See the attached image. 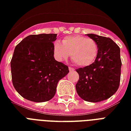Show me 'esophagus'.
I'll list each match as a JSON object with an SVG mask.
<instances>
[{
    "mask_svg": "<svg viewBox=\"0 0 131 131\" xmlns=\"http://www.w3.org/2000/svg\"><path fill=\"white\" fill-rule=\"evenodd\" d=\"M69 71H75V69L69 67Z\"/></svg>",
    "mask_w": 131,
    "mask_h": 131,
    "instance_id": "1",
    "label": "esophagus"
}]
</instances>
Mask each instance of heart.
I'll return each mask as SVG.
<instances>
[{
  "mask_svg": "<svg viewBox=\"0 0 131 131\" xmlns=\"http://www.w3.org/2000/svg\"><path fill=\"white\" fill-rule=\"evenodd\" d=\"M63 43L54 42L53 53L56 60L63 61L70 56L80 67L92 64L98 55V46L94 40L82 35L68 36L63 39Z\"/></svg>",
  "mask_w": 131,
  "mask_h": 131,
  "instance_id": "heart-1",
  "label": "heart"
}]
</instances>
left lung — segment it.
<instances>
[{"label": "left lung", "mask_w": 131, "mask_h": 131, "mask_svg": "<svg viewBox=\"0 0 131 131\" xmlns=\"http://www.w3.org/2000/svg\"><path fill=\"white\" fill-rule=\"evenodd\" d=\"M96 41L98 55L89 66L76 69L79 80L75 85L78 96L89 102H99L112 96L118 90L121 78L120 48L110 38L88 34Z\"/></svg>", "instance_id": "obj_1"}]
</instances>
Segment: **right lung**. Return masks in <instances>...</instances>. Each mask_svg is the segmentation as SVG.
Instances as JSON below:
<instances>
[{
    "mask_svg": "<svg viewBox=\"0 0 131 131\" xmlns=\"http://www.w3.org/2000/svg\"><path fill=\"white\" fill-rule=\"evenodd\" d=\"M57 34L31 35L15 47L12 58V79L15 90L27 100L45 102L55 96L59 80L69 72L54 58Z\"/></svg>",
    "mask_w": 131,
    "mask_h": 131,
    "instance_id": "add662e5",
    "label": "right lung"
}]
</instances>
